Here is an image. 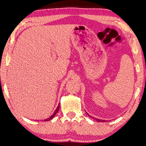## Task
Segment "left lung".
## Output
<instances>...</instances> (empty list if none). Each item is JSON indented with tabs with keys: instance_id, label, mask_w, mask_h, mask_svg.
<instances>
[{
	"instance_id": "obj_1",
	"label": "left lung",
	"mask_w": 146,
	"mask_h": 146,
	"mask_svg": "<svg viewBox=\"0 0 146 146\" xmlns=\"http://www.w3.org/2000/svg\"><path fill=\"white\" fill-rule=\"evenodd\" d=\"M87 114H88V113H87ZM88 116H89V117H92L90 115H88ZM93 119H95L97 121H100V122H105V121H106V120H103V119H97V118H95V117H93Z\"/></svg>"
}]
</instances>
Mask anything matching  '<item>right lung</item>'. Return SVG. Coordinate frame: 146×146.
I'll use <instances>...</instances> for the list:
<instances>
[{
	"mask_svg": "<svg viewBox=\"0 0 146 146\" xmlns=\"http://www.w3.org/2000/svg\"><path fill=\"white\" fill-rule=\"evenodd\" d=\"M59 108H60V105H58V106L57 108L55 110L54 112V113H53V114H52V115L50 117H48V118H47V119H44V121H49V120H50V119H52V118H53V117L55 116V115H56V113H57V112H58V110H59Z\"/></svg>",
	"mask_w": 146,
	"mask_h": 146,
	"instance_id": "1",
	"label": "right lung"
}]
</instances>
